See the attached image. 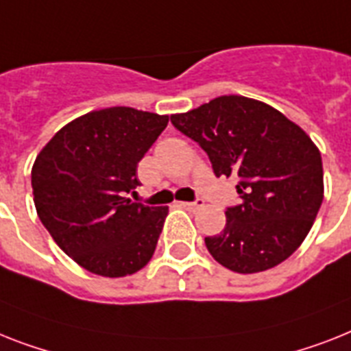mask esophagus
I'll return each instance as SVG.
<instances>
[{
  "mask_svg": "<svg viewBox=\"0 0 351 351\" xmlns=\"http://www.w3.org/2000/svg\"><path fill=\"white\" fill-rule=\"evenodd\" d=\"M181 206L184 208V210H199L201 206H204V202H202L201 199H197V201L193 202H181Z\"/></svg>",
  "mask_w": 351,
  "mask_h": 351,
  "instance_id": "1",
  "label": "esophagus"
}]
</instances>
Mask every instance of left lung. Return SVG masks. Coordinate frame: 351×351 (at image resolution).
Here are the masks:
<instances>
[{
  "mask_svg": "<svg viewBox=\"0 0 351 351\" xmlns=\"http://www.w3.org/2000/svg\"><path fill=\"white\" fill-rule=\"evenodd\" d=\"M199 143L217 178L237 176L240 204L206 247L230 271L253 274L287 260L311 231L323 202V161L301 127L267 104L230 95L172 114Z\"/></svg>",
  "mask_w": 351,
  "mask_h": 351,
  "instance_id": "left-lung-1",
  "label": "left lung"
}]
</instances>
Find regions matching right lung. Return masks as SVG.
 I'll use <instances>...</instances> for the list:
<instances>
[{
    "label": "right lung",
    "mask_w": 351,
    "mask_h": 351,
    "mask_svg": "<svg viewBox=\"0 0 351 351\" xmlns=\"http://www.w3.org/2000/svg\"><path fill=\"white\" fill-rule=\"evenodd\" d=\"M169 117L109 107L69 121L36 158L32 188L51 239L93 274L120 278L154 254L169 208L132 202L136 169Z\"/></svg>",
    "instance_id": "add662e5"
}]
</instances>
